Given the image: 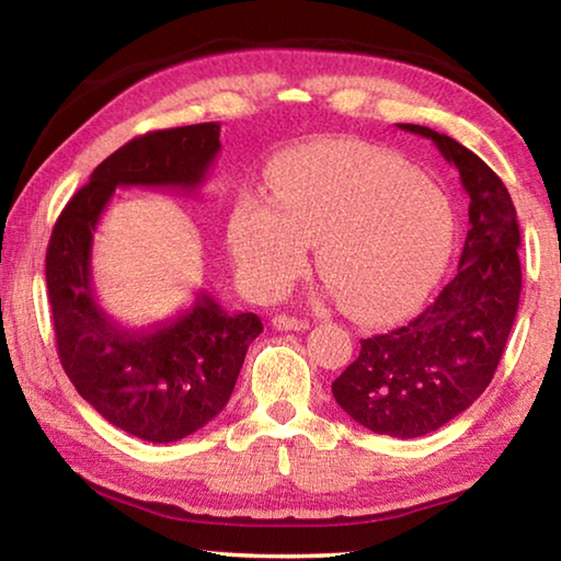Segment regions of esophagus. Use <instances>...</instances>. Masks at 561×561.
Returning a JSON list of instances; mask_svg holds the SVG:
<instances>
[{"instance_id":"esophagus-1","label":"esophagus","mask_w":561,"mask_h":561,"mask_svg":"<svg viewBox=\"0 0 561 561\" xmlns=\"http://www.w3.org/2000/svg\"><path fill=\"white\" fill-rule=\"evenodd\" d=\"M272 327L279 329V331H304L309 329V321L307 319H294L287 314H277L272 319Z\"/></svg>"}]
</instances>
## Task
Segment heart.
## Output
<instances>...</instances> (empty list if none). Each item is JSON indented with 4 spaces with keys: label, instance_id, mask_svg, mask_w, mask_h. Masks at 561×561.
Masks as SVG:
<instances>
[{
    "label": "heart",
    "instance_id": "obj_1",
    "mask_svg": "<svg viewBox=\"0 0 561 561\" xmlns=\"http://www.w3.org/2000/svg\"><path fill=\"white\" fill-rule=\"evenodd\" d=\"M458 217L448 193L403 158L339 144L284 163L274 203L244 195L230 242L244 282L274 299L307 267L317 270L348 314L391 321L417 307L453 254Z\"/></svg>",
    "mask_w": 561,
    "mask_h": 561
}]
</instances>
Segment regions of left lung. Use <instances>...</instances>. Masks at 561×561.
I'll return each mask as SVG.
<instances>
[{
    "mask_svg": "<svg viewBox=\"0 0 561 561\" xmlns=\"http://www.w3.org/2000/svg\"><path fill=\"white\" fill-rule=\"evenodd\" d=\"M398 128L433 140L458 168L470 230L438 299L411 324L360 339L358 358L331 391L358 425L408 440L443 428L485 393L515 324L522 272L515 205L485 160L433 128Z\"/></svg>",
    "mask_w": 561,
    "mask_h": 561,
    "instance_id": "obj_1",
    "label": "left lung"
}]
</instances>
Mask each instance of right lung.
<instances>
[{
	"mask_svg": "<svg viewBox=\"0 0 561 561\" xmlns=\"http://www.w3.org/2000/svg\"><path fill=\"white\" fill-rule=\"evenodd\" d=\"M217 153L220 123L133 138L64 207L46 250V287L66 376L111 425L148 443L187 438L222 411L262 321L252 311L230 314L203 289L175 317L121 327L93 289V234L118 187L190 195L205 183Z\"/></svg>",
	"mask_w": 561,
	"mask_h": 561,
	"instance_id": "right-lung-1",
	"label": "right lung"
}]
</instances>
